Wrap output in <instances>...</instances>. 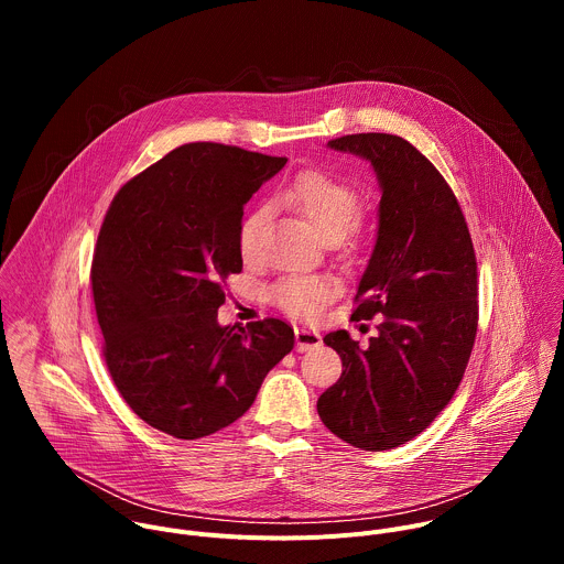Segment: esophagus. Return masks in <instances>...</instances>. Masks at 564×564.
Returning a JSON list of instances; mask_svg holds the SVG:
<instances>
[{"label": "esophagus", "instance_id": "34e87169", "mask_svg": "<svg viewBox=\"0 0 564 564\" xmlns=\"http://www.w3.org/2000/svg\"><path fill=\"white\" fill-rule=\"evenodd\" d=\"M294 339H296V350L299 352H305V350H312V348L321 346V335L312 328H305V326L294 328Z\"/></svg>", "mask_w": 564, "mask_h": 564}]
</instances>
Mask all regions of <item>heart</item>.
Returning <instances> with one entry per match:
<instances>
[{"mask_svg": "<svg viewBox=\"0 0 564 564\" xmlns=\"http://www.w3.org/2000/svg\"><path fill=\"white\" fill-rule=\"evenodd\" d=\"M279 200L310 220L321 238H341L355 225L361 212V194L350 181L324 172L305 170L296 174L281 192ZM268 209L254 207L238 225V252L248 265L261 261L263 227ZM337 285L328 276L318 274H288L281 276L268 292L270 301L299 318H314L333 299Z\"/></svg>", "mask_w": 564, "mask_h": 564, "instance_id": "b5f03b06", "label": "heart"}]
</instances>
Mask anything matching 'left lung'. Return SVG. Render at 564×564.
I'll return each instance as SVG.
<instances>
[{
	"instance_id": "left-lung-1",
	"label": "left lung",
	"mask_w": 564,
	"mask_h": 564,
	"mask_svg": "<svg viewBox=\"0 0 564 564\" xmlns=\"http://www.w3.org/2000/svg\"><path fill=\"white\" fill-rule=\"evenodd\" d=\"M377 172L379 231L352 321L381 314L359 348L346 330L324 337L344 372L316 401L337 437L388 451L417 437L453 399L477 335V261L462 207L431 160L390 133L328 142Z\"/></svg>"
}]
</instances>
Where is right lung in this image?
Masks as SVG:
<instances>
[{
    "label": "right lung",
    "instance_id": "1",
    "mask_svg": "<svg viewBox=\"0 0 564 564\" xmlns=\"http://www.w3.org/2000/svg\"><path fill=\"white\" fill-rule=\"evenodd\" d=\"M285 163L189 142L124 183L107 209L91 265L102 355L129 409L172 437L236 422L294 348L274 316L218 326L225 281L243 270V205Z\"/></svg>",
    "mask_w": 564,
    "mask_h": 564
}]
</instances>
